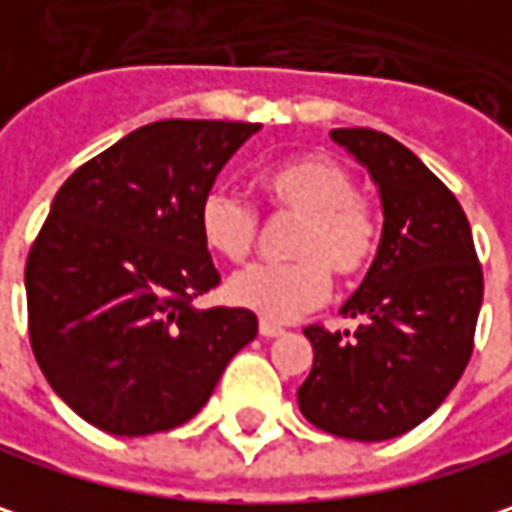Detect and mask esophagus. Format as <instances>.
<instances>
[{"label": "esophagus", "mask_w": 512, "mask_h": 512, "mask_svg": "<svg viewBox=\"0 0 512 512\" xmlns=\"http://www.w3.org/2000/svg\"><path fill=\"white\" fill-rule=\"evenodd\" d=\"M259 335L262 338H279V335H285V329L279 323H271V320H259Z\"/></svg>", "instance_id": "34e87169"}]
</instances>
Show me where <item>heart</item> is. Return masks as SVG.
Instances as JSON below:
<instances>
[{"mask_svg":"<svg viewBox=\"0 0 512 512\" xmlns=\"http://www.w3.org/2000/svg\"><path fill=\"white\" fill-rule=\"evenodd\" d=\"M276 215L297 218L288 236L291 262H262L230 276L227 297L265 320H294L329 294V271L341 279L364 274L379 250V218L358 198V180L326 154H306L262 174ZM203 244L241 262L256 238L259 215L230 186H212L198 206Z\"/></svg>","mask_w":512,"mask_h":512,"instance_id":"heart-1","label":"heart"}]
</instances>
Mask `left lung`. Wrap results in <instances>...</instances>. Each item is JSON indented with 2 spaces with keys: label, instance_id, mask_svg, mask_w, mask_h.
I'll return each instance as SVG.
<instances>
[{
  "label": "left lung",
  "instance_id": "8db88e82",
  "mask_svg": "<svg viewBox=\"0 0 512 512\" xmlns=\"http://www.w3.org/2000/svg\"><path fill=\"white\" fill-rule=\"evenodd\" d=\"M382 198L379 253L344 303L358 329L309 326L314 364L297 390L303 417L347 440H393L428 420L463 376L484 274L457 198L393 136L338 128Z\"/></svg>",
  "mask_w": 512,
  "mask_h": 512
}]
</instances>
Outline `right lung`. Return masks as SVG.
I'll list each match as a JSON object with an SVG mask.
<instances>
[{
	"mask_svg": "<svg viewBox=\"0 0 512 512\" xmlns=\"http://www.w3.org/2000/svg\"><path fill=\"white\" fill-rule=\"evenodd\" d=\"M165 119L84 163L55 195L25 262L28 335L57 396L119 437L189 422L256 332L247 309H195L221 282L198 206L259 133Z\"/></svg>",
	"mask_w": 512,
	"mask_h": 512,
	"instance_id": "right-lung-1",
	"label": "right lung"
}]
</instances>
